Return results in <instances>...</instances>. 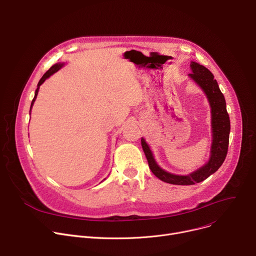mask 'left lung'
<instances>
[{"instance_id":"left-lung-1","label":"left lung","mask_w":256,"mask_h":256,"mask_svg":"<svg viewBox=\"0 0 256 256\" xmlns=\"http://www.w3.org/2000/svg\"><path fill=\"white\" fill-rule=\"evenodd\" d=\"M190 67L192 73H189V78L202 88L206 95L210 106H211L213 140L208 161L204 166L187 176H178L168 172L157 164L150 146L146 140L142 138V146L146 157L150 170L161 181L174 185H194L195 183L204 181L206 178L217 172L224 162L225 157L228 155L230 142V121L226 110V102H225L224 96L214 78L213 73L196 62H191Z\"/></svg>"}]
</instances>
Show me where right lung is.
<instances>
[{
  "mask_svg": "<svg viewBox=\"0 0 256 256\" xmlns=\"http://www.w3.org/2000/svg\"><path fill=\"white\" fill-rule=\"evenodd\" d=\"M64 66V63H58V64H54V66H52L50 68V70H48L46 72L44 73V75L41 78V80H39V82H38V84H37V88H36V91H35V96H34V99L32 100V103H31V108H30V112H31V110H32V108H33V104H34V102H35V100H36V98H37V95H38V92H39V88H40V86L45 82V80H48L50 75H52L54 73H56V71H58L60 69H61L62 67Z\"/></svg>",
  "mask_w": 256,
  "mask_h": 256,
  "instance_id": "1",
  "label": "right lung"
}]
</instances>
